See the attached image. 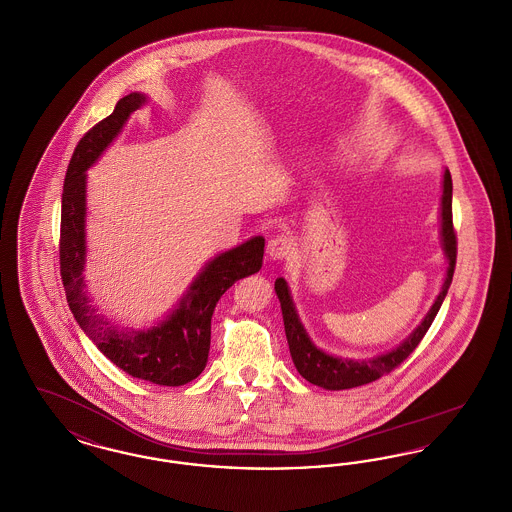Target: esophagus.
Here are the masks:
<instances>
[{"instance_id":"1","label":"esophagus","mask_w":512,"mask_h":512,"mask_svg":"<svg viewBox=\"0 0 512 512\" xmlns=\"http://www.w3.org/2000/svg\"><path fill=\"white\" fill-rule=\"evenodd\" d=\"M292 253L293 240L290 236L280 234V236H276V238H272V240L268 242V255H270V259H274V261H282V259L290 257Z\"/></svg>"}]
</instances>
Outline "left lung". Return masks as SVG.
Segmentation results:
<instances>
[{"mask_svg":"<svg viewBox=\"0 0 512 512\" xmlns=\"http://www.w3.org/2000/svg\"><path fill=\"white\" fill-rule=\"evenodd\" d=\"M441 242H443L445 255L449 259V268H447L445 284L439 292L436 303L432 305L430 313L426 315L424 322L414 330L413 336L403 341L397 349H393L386 355L368 359V361L338 359V357L326 355L324 351L317 349L313 345V341L309 340L303 324L299 322V317H297L295 307H293L292 297L288 292L286 280L278 278L274 282V290H276V295H278L280 305H282L286 338H288L293 365L297 368V372L307 382L320 386L324 390H349V388L365 386V384H370V382L390 374L391 370H395L397 366L401 365L418 347V343L426 336L428 328L432 326L434 318L438 315L439 307H441V303L447 295V290L451 286L453 272H455V265H457V232H455V226H453V182H451L449 171H445V174H443Z\"/></svg>","mask_w":512,"mask_h":512,"instance_id":"obj_1","label":"left lung"}]
</instances>
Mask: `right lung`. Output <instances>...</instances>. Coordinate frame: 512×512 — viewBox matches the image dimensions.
<instances>
[{
	"instance_id": "1",
	"label": "right lung",
	"mask_w": 512,
	"mask_h": 512,
	"mask_svg": "<svg viewBox=\"0 0 512 512\" xmlns=\"http://www.w3.org/2000/svg\"><path fill=\"white\" fill-rule=\"evenodd\" d=\"M144 96L119 99L113 113L92 126L74 147L61 201L59 265L67 303L76 322L99 351L126 374L159 386H184L195 380L207 363L211 345V317L220 295L234 282L255 274L263 265L265 238L257 236L215 257L197 276L188 295L169 320L147 332H126L103 320L82 290L86 174L101 151L121 132Z\"/></svg>"
}]
</instances>
